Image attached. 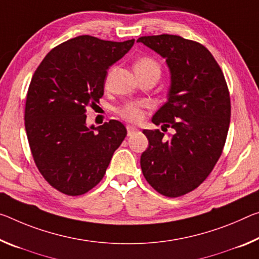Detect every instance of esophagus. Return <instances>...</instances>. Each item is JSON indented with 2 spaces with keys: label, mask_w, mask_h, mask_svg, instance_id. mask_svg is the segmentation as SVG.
<instances>
[{
  "label": "esophagus",
  "mask_w": 259,
  "mask_h": 259,
  "mask_svg": "<svg viewBox=\"0 0 259 259\" xmlns=\"http://www.w3.org/2000/svg\"><path fill=\"white\" fill-rule=\"evenodd\" d=\"M138 129L136 126H133V125H126V131H128V136H131L134 133H136Z\"/></svg>",
  "instance_id": "obj_1"
}]
</instances>
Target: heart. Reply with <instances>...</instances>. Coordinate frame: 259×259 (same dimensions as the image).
<instances>
[{
    "mask_svg": "<svg viewBox=\"0 0 259 259\" xmlns=\"http://www.w3.org/2000/svg\"><path fill=\"white\" fill-rule=\"evenodd\" d=\"M135 70H157L160 71V68L158 63L154 60L150 59V57H143V59L138 60L136 64H135ZM118 113L122 117L129 121H139L143 117L142 109L139 108V105L137 104H126L118 110Z\"/></svg>",
    "mask_w": 259,
    "mask_h": 259,
    "instance_id": "1",
    "label": "heart"
}]
</instances>
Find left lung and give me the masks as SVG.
Here are the masks:
<instances>
[{"instance_id": "1", "label": "left lung", "mask_w": 259, "mask_h": 259, "mask_svg": "<svg viewBox=\"0 0 259 259\" xmlns=\"http://www.w3.org/2000/svg\"><path fill=\"white\" fill-rule=\"evenodd\" d=\"M137 42L166 60L170 86L152 122L175 130L169 139L159 130H143L149 147L142 171L159 194L186 195L204 182L223 152L231 118L227 84L214 57L196 41L161 34Z\"/></svg>"}]
</instances>
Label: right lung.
Wrapping results in <instances>:
<instances>
[{
  "instance_id": "obj_1",
  "label": "right lung",
  "mask_w": 259,
  "mask_h": 259,
  "mask_svg": "<svg viewBox=\"0 0 259 259\" xmlns=\"http://www.w3.org/2000/svg\"><path fill=\"white\" fill-rule=\"evenodd\" d=\"M134 44L76 36L52 49L32 77L25 105L28 144L45 180L65 195L96 187L126 136L116 120L86 125V107L99 104L108 68Z\"/></svg>"
}]
</instances>
